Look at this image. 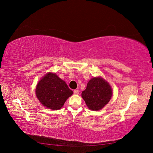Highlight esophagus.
Masks as SVG:
<instances>
[{"label": "esophagus", "mask_w": 153, "mask_h": 153, "mask_svg": "<svg viewBox=\"0 0 153 153\" xmlns=\"http://www.w3.org/2000/svg\"><path fill=\"white\" fill-rule=\"evenodd\" d=\"M73 92L75 94H78V93H79V91H78V90H77V89H75V90H74Z\"/></svg>", "instance_id": "1"}]
</instances>
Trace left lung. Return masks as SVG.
<instances>
[{"label": "left lung", "instance_id": "left-lung-1", "mask_svg": "<svg viewBox=\"0 0 153 153\" xmlns=\"http://www.w3.org/2000/svg\"><path fill=\"white\" fill-rule=\"evenodd\" d=\"M112 95V88L101 77H94L87 83L82 97L90 110L98 111L107 104Z\"/></svg>", "mask_w": 153, "mask_h": 153}]
</instances>
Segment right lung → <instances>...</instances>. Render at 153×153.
<instances>
[{
	"label": "right lung",
	"instance_id": "add662e5",
	"mask_svg": "<svg viewBox=\"0 0 153 153\" xmlns=\"http://www.w3.org/2000/svg\"><path fill=\"white\" fill-rule=\"evenodd\" d=\"M73 93L65 82L50 72L41 78L36 87V94L41 103L55 110L61 109Z\"/></svg>",
	"mask_w": 153,
	"mask_h": 153
}]
</instances>
